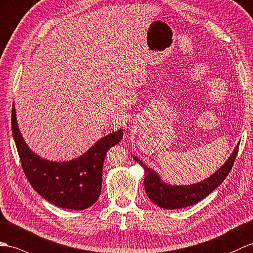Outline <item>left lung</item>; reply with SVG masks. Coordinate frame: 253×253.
<instances>
[{
    "label": "left lung",
    "mask_w": 253,
    "mask_h": 253,
    "mask_svg": "<svg viewBox=\"0 0 253 253\" xmlns=\"http://www.w3.org/2000/svg\"><path fill=\"white\" fill-rule=\"evenodd\" d=\"M238 147L239 145L236 146L235 150L233 151L224 165L221 166L212 176L207 178L206 180L191 184V186H169V184H166L160 179L156 171L148 169L136 157H134V159L135 161L143 166L145 170L144 183L148 198L161 208L178 209L196 204V203L206 198L208 194H211L220 183L223 182L233 168L238 152Z\"/></svg>",
    "instance_id": "8db88e82"
}]
</instances>
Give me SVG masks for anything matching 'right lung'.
Instances as JSON below:
<instances>
[{
	"instance_id": "1",
	"label": "right lung",
	"mask_w": 253,
	"mask_h": 253,
	"mask_svg": "<svg viewBox=\"0 0 253 253\" xmlns=\"http://www.w3.org/2000/svg\"><path fill=\"white\" fill-rule=\"evenodd\" d=\"M11 131L23 173L31 186L51 204L66 209L83 211L97 201L102 189L103 164L109 148L123 136L119 130L107 135L90 149L69 162H52L42 159L24 143L11 109Z\"/></svg>"
}]
</instances>
